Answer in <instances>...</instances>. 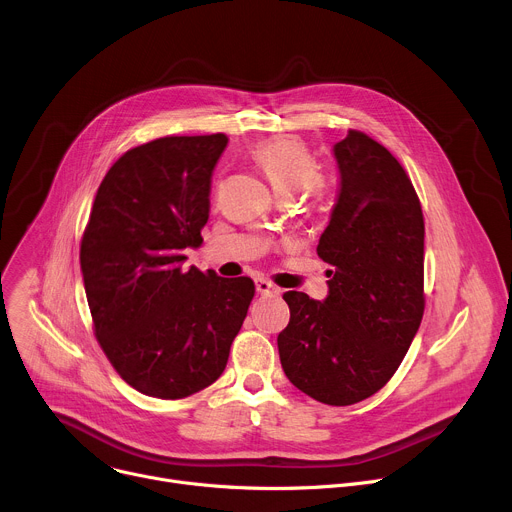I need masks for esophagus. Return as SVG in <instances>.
Listing matches in <instances>:
<instances>
[{"label": "esophagus", "mask_w": 512, "mask_h": 512, "mask_svg": "<svg viewBox=\"0 0 512 512\" xmlns=\"http://www.w3.org/2000/svg\"><path fill=\"white\" fill-rule=\"evenodd\" d=\"M255 289H257V294H261V296H279V287L273 285L271 281L263 279V277L255 279Z\"/></svg>", "instance_id": "esophagus-1"}]
</instances>
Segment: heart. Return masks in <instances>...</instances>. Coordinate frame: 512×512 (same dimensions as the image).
<instances>
[{
	"label": "heart",
	"instance_id": "1",
	"mask_svg": "<svg viewBox=\"0 0 512 512\" xmlns=\"http://www.w3.org/2000/svg\"><path fill=\"white\" fill-rule=\"evenodd\" d=\"M251 156L281 196H291L302 188H306L310 194L320 192V180L316 178V160L306 141H302L300 137H267L255 145Z\"/></svg>",
	"mask_w": 512,
	"mask_h": 512
}]
</instances>
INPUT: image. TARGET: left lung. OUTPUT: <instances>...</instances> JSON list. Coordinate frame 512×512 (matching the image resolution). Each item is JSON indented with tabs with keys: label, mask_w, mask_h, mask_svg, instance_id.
I'll return each mask as SVG.
<instances>
[{
	"label": "left lung",
	"mask_w": 512,
	"mask_h": 512,
	"mask_svg": "<svg viewBox=\"0 0 512 512\" xmlns=\"http://www.w3.org/2000/svg\"><path fill=\"white\" fill-rule=\"evenodd\" d=\"M334 158L340 190L318 243L328 296L285 291L277 348L291 385L340 407L385 387L419 330L425 227L409 176L381 143L350 129Z\"/></svg>",
	"instance_id": "1"
}]
</instances>
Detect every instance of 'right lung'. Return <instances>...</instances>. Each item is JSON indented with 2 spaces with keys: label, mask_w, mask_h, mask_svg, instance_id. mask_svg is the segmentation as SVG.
Returning <instances> with one entry per match:
<instances>
[{
  "label": "right lung",
  "mask_w": 512,
  "mask_h": 512,
  "mask_svg": "<svg viewBox=\"0 0 512 512\" xmlns=\"http://www.w3.org/2000/svg\"><path fill=\"white\" fill-rule=\"evenodd\" d=\"M229 137L170 135L125 152L103 178L81 241L95 336L135 391L182 399L223 375L255 296L249 277L202 273L212 170Z\"/></svg>",
  "instance_id": "right-lung-1"
}]
</instances>
